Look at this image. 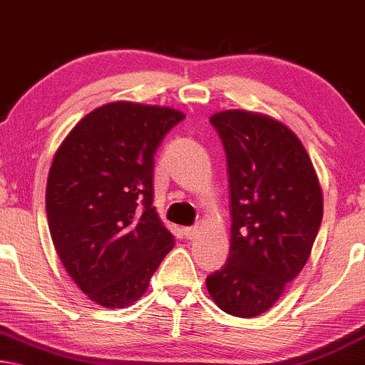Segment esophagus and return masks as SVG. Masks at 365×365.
Returning a JSON list of instances; mask_svg holds the SVG:
<instances>
[{
	"label": "esophagus",
	"instance_id": "1",
	"mask_svg": "<svg viewBox=\"0 0 365 365\" xmlns=\"http://www.w3.org/2000/svg\"><path fill=\"white\" fill-rule=\"evenodd\" d=\"M182 233H184V237H186L187 240H192V238H195L197 237V235L200 233V227H186L182 230Z\"/></svg>",
	"mask_w": 365,
	"mask_h": 365
}]
</instances>
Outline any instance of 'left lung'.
Segmentation results:
<instances>
[{
  "label": "left lung",
  "instance_id": "left-lung-1",
  "mask_svg": "<svg viewBox=\"0 0 365 365\" xmlns=\"http://www.w3.org/2000/svg\"><path fill=\"white\" fill-rule=\"evenodd\" d=\"M227 153L232 228L225 264L207 290L228 315L253 318L304 269L323 218V192L307 150L287 125L250 110L210 117Z\"/></svg>",
  "mask_w": 365,
  "mask_h": 365
}]
</instances>
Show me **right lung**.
Instances as JSON below:
<instances>
[{"instance_id":"add662e5","label":"right lung","mask_w":365,"mask_h":365,"mask_svg":"<svg viewBox=\"0 0 365 365\" xmlns=\"http://www.w3.org/2000/svg\"><path fill=\"white\" fill-rule=\"evenodd\" d=\"M181 110L117 101L61 142L47 179L48 230L61 264L106 308H125L175 246L153 207V165Z\"/></svg>"}]
</instances>
